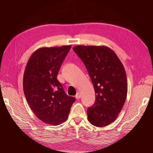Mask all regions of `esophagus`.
I'll return each mask as SVG.
<instances>
[{"label": "esophagus", "mask_w": 153, "mask_h": 153, "mask_svg": "<svg viewBox=\"0 0 153 153\" xmlns=\"http://www.w3.org/2000/svg\"><path fill=\"white\" fill-rule=\"evenodd\" d=\"M80 97H81V95H80L79 92H77V94L76 95V99H79Z\"/></svg>", "instance_id": "esophagus-1"}]
</instances>
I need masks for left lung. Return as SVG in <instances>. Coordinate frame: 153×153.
I'll list each match as a JSON object with an SVG mask.
<instances>
[{"instance_id":"obj_1","label":"left lung","mask_w":153,"mask_h":153,"mask_svg":"<svg viewBox=\"0 0 153 153\" xmlns=\"http://www.w3.org/2000/svg\"><path fill=\"white\" fill-rule=\"evenodd\" d=\"M73 50L86 66L94 88L96 101L88 108V120L97 127L109 125L121 112L128 94L123 64L106 46L78 45Z\"/></svg>"}]
</instances>
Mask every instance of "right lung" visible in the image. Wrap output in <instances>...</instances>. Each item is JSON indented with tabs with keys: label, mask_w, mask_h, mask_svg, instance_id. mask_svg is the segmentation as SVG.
<instances>
[{
	"label": "right lung",
	"mask_w": 153,
	"mask_h": 153,
	"mask_svg": "<svg viewBox=\"0 0 153 153\" xmlns=\"http://www.w3.org/2000/svg\"><path fill=\"white\" fill-rule=\"evenodd\" d=\"M71 45L42 47L25 67L23 88L27 102L42 122L58 126L68 118L75 98L67 95L56 77Z\"/></svg>",
	"instance_id": "add662e5"
}]
</instances>
